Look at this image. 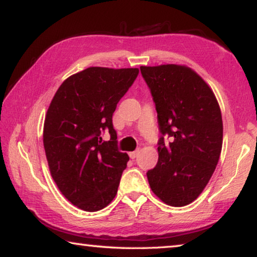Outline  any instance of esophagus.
I'll return each instance as SVG.
<instances>
[{"instance_id":"esophagus-1","label":"esophagus","mask_w":257,"mask_h":257,"mask_svg":"<svg viewBox=\"0 0 257 257\" xmlns=\"http://www.w3.org/2000/svg\"><path fill=\"white\" fill-rule=\"evenodd\" d=\"M139 154V151L137 150V151H134V152H130L129 153V156H130V159H136L137 158V155Z\"/></svg>"}]
</instances>
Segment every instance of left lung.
Instances as JSON below:
<instances>
[{
	"mask_svg": "<svg viewBox=\"0 0 257 257\" xmlns=\"http://www.w3.org/2000/svg\"><path fill=\"white\" fill-rule=\"evenodd\" d=\"M158 112L159 161L147 171L151 189L170 206L194 202L210 181L222 149L223 123L214 93L180 64L141 67ZM173 138L164 144L163 136Z\"/></svg>",
	"mask_w": 257,
	"mask_h": 257,
	"instance_id": "8db88e82",
	"label": "left lung"
}]
</instances>
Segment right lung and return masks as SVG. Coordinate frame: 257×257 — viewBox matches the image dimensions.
<instances>
[{
  "mask_svg": "<svg viewBox=\"0 0 257 257\" xmlns=\"http://www.w3.org/2000/svg\"><path fill=\"white\" fill-rule=\"evenodd\" d=\"M138 72L137 68H87L67 78L50 104L43 143L51 176L80 210L99 211L115 197L129 156L116 149L112 115ZM105 128L111 139L102 142Z\"/></svg>",
  "mask_w": 257,
  "mask_h": 257,
  "instance_id": "obj_1",
  "label": "right lung"
}]
</instances>
